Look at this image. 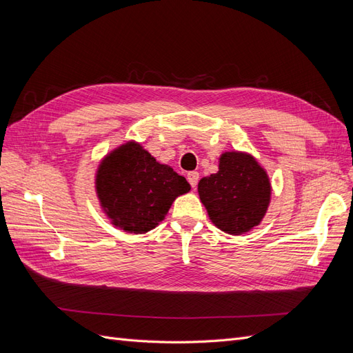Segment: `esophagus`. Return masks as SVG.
<instances>
[{
	"mask_svg": "<svg viewBox=\"0 0 353 353\" xmlns=\"http://www.w3.org/2000/svg\"><path fill=\"white\" fill-rule=\"evenodd\" d=\"M187 179H188L190 185L193 187V188H196L197 183H199V172H196V170H193V172H188L187 174Z\"/></svg>",
	"mask_w": 353,
	"mask_h": 353,
	"instance_id": "obj_1",
	"label": "esophagus"
}]
</instances>
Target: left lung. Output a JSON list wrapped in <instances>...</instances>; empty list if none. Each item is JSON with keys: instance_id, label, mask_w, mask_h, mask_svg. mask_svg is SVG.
<instances>
[{"instance_id": "obj_1", "label": "left lung", "mask_w": 353, "mask_h": 353, "mask_svg": "<svg viewBox=\"0 0 353 353\" xmlns=\"http://www.w3.org/2000/svg\"><path fill=\"white\" fill-rule=\"evenodd\" d=\"M199 196L210 221L232 236L259 225L271 199L265 170L250 154L227 152L219 157V170L199 183Z\"/></svg>"}]
</instances>
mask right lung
Here are the masks:
<instances>
[{"instance_id": "obj_1", "label": "right lung", "mask_w": 353, "mask_h": 353, "mask_svg": "<svg viewBox=\"0 0 353 353\" xmlns=\"http://www.w3.org/2000/svg\"><path fill=\"white\" fill-rule=\"evenodd\" d=\"M95 188L113 225L143 234L163 221L174 200L191 187L172 168L130 141L103 160Z\"/></svg>"}]
</instances>
